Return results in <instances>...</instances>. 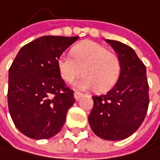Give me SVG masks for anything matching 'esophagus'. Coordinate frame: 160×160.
Segmentation results:
<instances>
[{
    "label": "esophagus",
    "mask_w": 160,
    "mask_h": 160,
    "mask_svg": "<svg viewBox=\"0 0 160 160\" xmlns=\"http://www.w3.org/2000/svg\"><path fill=\"white\" fill-rule=\"evenodd\" d=\"M74 95H75V99H76V100L78 101V100H79V99H81V97H82V93L76 91V92L74 93Z\"/></svg>",
    "instance_id": "1"
}]
</instances>
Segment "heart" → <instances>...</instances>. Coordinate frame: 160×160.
Segmentation results:
<instances>
[{
    "instance_id": "obj_1",
    "label": "heart",
    "mask_w": 160,
    "mask_h": 160,
    "mask_svg": "<svg viewBox=\"0 0 160 160\" xmlns=\"http://www.w3.org/2000/svg\"><path fill=\"white\" fill-rule=\"evenodd\" d=\"M61 77L67 82H72L84 75L75 83L78 89L104 91L109 89L118 79L119 61L116 53L109 51L103 45L87 42L76 47L72 52L62 53L57 61Z\"/></svg>"
}]
</instances>
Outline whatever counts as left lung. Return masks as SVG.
<instances>
[{
    "label": "left lung",
    "mask_w": 160,
    "mask_h": 160,
    "mask_svg": "<svg viewBox=\"0 0 160 160\" xmlns=\"http://www.w3.org/2000/svg\"><path fill=\"white\" fill-rule=\"evenodd\" d=\"M119 61L118 81L104 94L92 96L88 116L92 131L105 140H123L141 126L149 108V83L146 66L128 45L106 40Z\"/></svg>",
    "instance_id": "obj_1"
}]
</instances>
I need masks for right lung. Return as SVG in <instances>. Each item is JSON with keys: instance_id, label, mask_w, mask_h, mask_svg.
Masks as SVG:
<instances>
[{"instance_id": "right-lung-1", "label": "right lung", "mask_w": 160, "mask_h": 160, "mask_svg": "<svg viewBox=\"0 0 160 160\" xmlns=\"http://www.w3.org/2000/svg\"><path fill=\"white\" fill-rule=\"evenodd\" d=\"M78 39L39 38L25 44L12 62L8 70V110L16 128L27 137L48 139L64 125L75 97L61 78L57 61Z\"/></svg>"}]
</instances>
